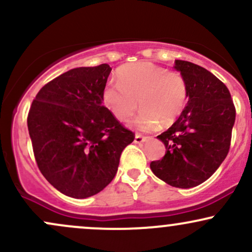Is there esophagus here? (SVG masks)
Listing matches in <instances>:
<instances>
[{
  "mask_svg": "<svg viewBox=\"0 0 252 252\" xmlns=\"http://www.w3.org/2000/svg\"><path fill=\"white\" fill-rule=\"evenodd\" d=\"M146 141H147L146 136L140 135V134L135 135V140H134L135 143H143V142H146Z\"/></svg>",
  "mask_w": 252,
  "mask_h": 252,
  "instance_id": "34e87169",
  "label": "esophagus"
}]
</instances>
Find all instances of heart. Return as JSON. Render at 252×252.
I'll return each instance as SVG.
<instances>
[{
  "mask_svg": "<svg viewBox=\"0 0 252 252\" xmlns=\"http://www.w3.org/2000/svg\"><path fill=\"white\" fill-rule=\"evenodd\" d=\"M117 85L103 90V103L115 117L128 121L140 106L134 126L150 131L176 121L187 103V84L179 72L167 71L152 62H137L121 66L116 72Z\"/></svg>",
  "mask_w": 252,
  "mask_h": 252,
  "instance_id": "heart-1",
  "label": "heart"
}]
</instances>
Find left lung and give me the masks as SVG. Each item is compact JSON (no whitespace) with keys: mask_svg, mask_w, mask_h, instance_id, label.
I'll return each mask as SVG.
<instances>
[{"mask_svg":"<svg viewBox=\"0 0 252 252\" xmlns=\"http://www.w3.org/2000/svg\"><path fill=\"white\" fill-rule=\"evenodd\" d=\"M174 68L186 80L189 102L158 136L166 154L150 169L170 186L190 189L206 181L226 158L236 109L225 84L206 68L185 60H175Z\"/></svg>","mask_w":252,"mask_h":252,"instance_id":"obj_1","label":"left lung"}]
</instances>
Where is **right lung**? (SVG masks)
I'll return each instance as SVG.
<instances>
[{"label":"right lung","mask_w":252,"mask_h":252,"mask_svg":"<svg viewBox=\"0 0 252 252\" xmlns=\"http://www.w3.org/2000/svg\"><path fill=\"white\" fill-rule=\"evenodd\" d=\"M108 63L77 67L37 92L28 131L40 172L54 189L85 199L105 189L117 173L123 149L134 141L103 105Z\"/></svg>","instance_id":"right-lung-1"}]
</instances>
